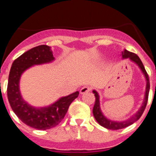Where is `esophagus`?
Listing matches in <instances>:
<instances>
[{
  "mask_svg": "<svg viewBox=\"0 0 156 156\" xmlns=\"http://www.w3.org/2000/svg\"><path fill=\"white\" fill-rule=\"evenodd\" d=\"M90 90H91V89H90V87L85 86V87H83L81 88L80 91V92L81 94H85V93H87V92H89Z\"/></svg>",
  "mask_w": 156,
  "mask_h": 156,
  "instance_id": "esophagus-1",
  "label": "esophagus"
}]
</instances>
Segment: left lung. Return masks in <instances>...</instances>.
Masks as SVG:
<instances>
[{
	"label": "left lung",
	"instance_id": "left-lung-1",
	"mask_svg": "<svg viewBox=\"0 0 156 156\" xmlns=\"http://www.w3.org/2000/svg\"><path fill=\"white\" fill-rule=\"evenodd\" d=\"M122 58H129L130 61L133 62L134 63L138 66L139 68L140 69L141 72L144 74V77L146 80V89H145V94H144V98L143 101L142 105L140 106V109L134 114L132 115L130 118L126 119L124 121H113L111 119L106 118L104 115H103L102 112L100 108V101H99V95L98 92L95 90H93V93L94 94L95 96V103L93 108V115L94 116L95 119L98 122L101 126H102L103 127L107 128L109 129H122V128L127 127V126H130L131 124L134 123L136 121L140 119V117L142 115L143 112H144L145 107L147 105V102H148V93H149L150 89V83H149V77H148V73L146 72L145 69L144 67L142 62L140 61V59L139 58L138 56L134 53L129 52L128 51L124 50L122 51Z\"/></svg>",
	"mask_w": 156,
	"mask_h": 156
}]
</instances>
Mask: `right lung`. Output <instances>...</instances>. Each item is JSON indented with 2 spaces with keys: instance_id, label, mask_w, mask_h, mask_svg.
I'll use <instances>...</instances> for the list:
<instances>
[{
  "instance_id": "add662e5",
  "label": "right lung",
  "mask_w": 156,
  "mask_h": 156,
  "mask_svg": "<svg viewBox=\"0 0 156 156\" xmlns=\"http://www.w3.org/2000/svg\"><path fill=\"white\" fill-rule=\"evenodd\" d=\"M55 58L48 45H40L25 52L13 62L8 83V98L13 112L25 124L37 129H48L57 126L66 114L79 91L59 98L51 105L36 108L22 98L19 80L22 74L31 66L51 62Z\"/></svg>"
}]
</instances>
